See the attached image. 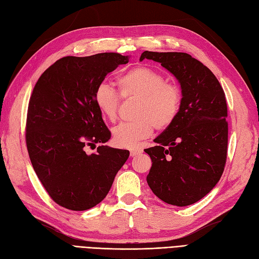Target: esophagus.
<instances>
[{"instance_id": "obj_1", "label": "esophagus", "mask_w": 259, "mask_h": 259, "mask_svg": "<svg viewBox=\"0 0 259 259\" xmlns=\"http://www.w3.org/2000/svg\"><path fill=\"white\" fill-rule=\"evenodd\" d=\"M143 152V150L142 149H139V148H135V149H131V151H130V153H131V156H136V155H138V154H140Z\"/></svg>"}]
</instances>
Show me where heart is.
I'll return each mask as SVG.
<instances>
[{
  "label": "heart",
  "instance_id": "obj_1",
  "mask_svg": "<svg viewBox=\"0 0 259 259\" xmlns=\"http://www.w3.org/2000/svg\"><path fill=\"white\" fill-rule=\"evenodd\" d=\"M117 86L123 98H138L135 108L137 119L122 122L112 130L113 142L117 147L134 148L139 140L151 134L153 127L163 131L170 126L178 115L182 105V92L155 70L136 67L117 77ZM94 100L99 112L109 121L117 116L120 96L106 83L99 84Z\"/></svg>",
  "mask_w": 259,
  "mask_h": 259
}]
</instances>
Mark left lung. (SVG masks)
I'll return each mask as SVG.
<instances>
[{"instance_id": "8db88e82", "label": "left lung", "mask_w": 259, "mask_h": 259, "mask_svg": "<svg viewBox=\"0 0 259 259\" xmlns=\"http://www.w3.org/2000/svg\"><path fill=\"white\" fill-rule=\"evenodd\" d=\"M160 62L182 89V105L170 126L148 148L152 166L147 183L167 204L198 202L221 179L227 159L228 123L225 93L216 76L189 54L146 51L140 61Z\"/></svg>"}]
</instances>
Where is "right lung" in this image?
I'll list each match as a JSON object with an SVG mask.
<instances>
[{
  "label": "right lung",
  "instance_id": "obj_1",
  "mask_svg": "<svg viewBox=\"0 0 259 259\" xmlns=\"http://www.w3.org/2000/svg\"><path fill=\"white\" fill-rule=\"evenodd\" d=\"M128 59L117 53L67 56L46 69L34 86L27 115L28 152L37 178L62 207L85 210L97 205L128 159V150L108 146L92 154L84 150L110 139L94 93Z\"/></svg>",
  "mask_w": 259,
  "mask_h": 259
}]
</instances>
